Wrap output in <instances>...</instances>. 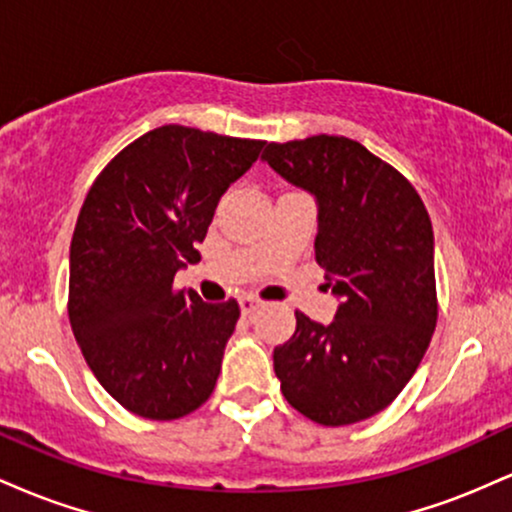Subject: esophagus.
I'll return each instance as SVG.
<instances>
[{
	"label": "esophagus",
	"instance_id": "1",
	"mask_svg": "<svg viewBox=\"0 0 512 512\" xmlns=\"http://www.w3.org/2000/svg\"><path fill=\"white\" fill-rule=\"evenodd\" d=\"M260 305H262V301H260V298H255V296H243V298H240V310H243V315L255 313V310L260 308Z\"/></svg>",
	"mask_w": 512,
	"mask_h": 512
}]
</instances>
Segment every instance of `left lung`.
Instances as JSON below:
<instances>
[{
	"instance_id": "8db88e82",
	"label": "left lung",
	"mask_w": 512,
	"mask_h": 512,
	"mask_svg": "<svg viewBox=\"0 0 512 512\" xmlns=\"http://www.w3.org/2000/svg\"><path fill=\"white\" fill-rule=\"evenodd\" d=\"M281 178L317 197L315 260L342 296L332 325L296 310V332L274 349L293 409L322 426L383 411L419 368L438 322L433 228L414 185L346 137L267 144Z\"/></svg>"
}]
</instances>
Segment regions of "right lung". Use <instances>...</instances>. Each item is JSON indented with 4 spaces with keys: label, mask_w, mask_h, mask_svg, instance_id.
<instances>
[{
    "label": "right lung",
    "mask_w": 512,
    "mask_h": 512,
    "mask_svg": "<svg viewBox=\"0 0 512 512\" xmlns=\"http://www.w3.org/2000/svg\"><path fill=\"white\" fill-rule=\"evenodd\" d=\"M262 139L163 125L93 180L69 250L67 313L88 368L132 414L173 421L207 402L236 330V298L173 286L202 260L214 209L260 158Z\"/></svg>",
    "instance_id": "right-lung-1"
}]
</instances>
